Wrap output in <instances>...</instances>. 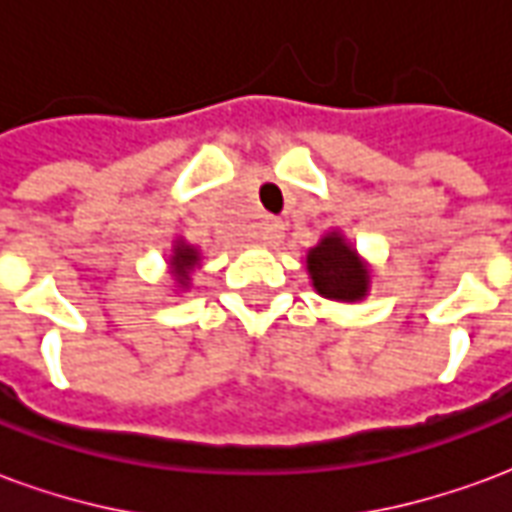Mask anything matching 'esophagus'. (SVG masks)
I'll return each mask as SVG.
<instances>
[{
  "mask_svg": "<svg viewBox=\"0 0 512 512\" xmlns=\"http://www.w3.org/2000/svg\"><path fill=\"white\" fill-rule=\"evenodd\" d=\"M279 238H282V224H279L277 219H271V222L263 224V230H260V244L274 246L279 244Z\"/></svg>",
  "mask_w": 512,
  "mask_h": 512,
  "instance_id": "1",
  "label": "esophagus"
}]
</instances>
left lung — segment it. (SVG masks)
<instances>
[{"mask_svg":"<svg viewBox=\"0 0 512 512\" xmlns=\"http://www.w3.org/2000/svg\"><path fill=\"white\" fill-rule=\"evenodd\" d=\"M315 290L326 299L356 301L367 293V268L337 233L326 235L307 255Z\"/></svg>","mask_w":512,"mask_h":512,"instance_id":"8db88e82","label":"left lung"}]
</instances>
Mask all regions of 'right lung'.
<instances>
[{
  "instance_id": "right-lung-1",
  "label": "right lung",
  "mask_w": 512,
  "mask_h": 512,
  "mask_svg": "<svg viewBox=\"0 0 512 512\" xmlns=\"http://www.w3.org/2000/svg\"><path fill=\"white\" fill-rule=\"evenodd\" d=\"M194 263H197V252L191 249V246H183L178 244L175 246V255H172V266H175V274H178L180 285L189 279V271L194 268Z\"/></svg>"
}]
</instances>
